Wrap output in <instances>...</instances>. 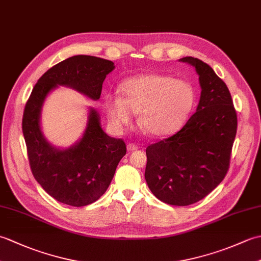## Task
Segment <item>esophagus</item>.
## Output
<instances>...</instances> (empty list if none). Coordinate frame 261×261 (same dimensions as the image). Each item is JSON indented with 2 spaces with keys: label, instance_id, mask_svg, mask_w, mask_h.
<instances>
[{
  "label": "esophagus",
  "instance_id": "34e87169",
  "mask_svg": "<svg viewBox=\"0 0 261 261\" xmlns=\"http://www.w3.org/2000/svg\"><path fill=\"white\" fill-rule=\"evenodd\" d=\"M126 148H127V150L129 151H135V150H138V149H139L140 147L137 145V143H129V145L126 146Z\"/></svg>",
  "mask_w": 261,
  "mask_h": 261
}]
</instances>
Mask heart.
Returning <instances> with one entry per match:
<instances>
[{"mask_svg":"<svg viewBox=\"0 0 261 261\" xmlns=\"http://www.w3.org/2000/svg\"><path fill=\"white\" fill-rule=\"evenodd\" d=\"M122 96L105 97V110L115 127L127 125L134 112H139V126L146 135L162 138L174 134L184 124L196 102L190 82L160 74H143L121 84Z\"/></svg>","mask_w":261,"mask_h":261,"instance_id":"b5f03b06","label":"heart"}]
</instances>
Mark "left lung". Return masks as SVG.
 <instances>
[{
	"instance_id": "8db88e82",
	"label": "left lung",
	"mask_w": 261,
	"mask_h": 261,
	"mask_svg": "<svg viewBox=\"0 0 261 261\" xmlns=\"http://www.w3.org/2000/svg\"><path fill=\"white\" fill-rule=\"evenodd\" d=\"M202 92L196 112L167 139L148 146L145 178L160 201L186 206L201 201L229 170L237 135V112L228 86L212 67L194 57Z\"/></svg>"
}]
</instances>
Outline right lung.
I'll return each instance as SVG.
<instances>
[{
  "label": "right lung",
  "instance_id": "right-lung-1",
  "mask_svg": "<svg viewBox=\"0 0 261 261\" xmlns=\"http://www.w3.org/2000/svg\"><path fill=\"white\" fill-rule=\"evenodd\" d=\"M113 69L111 60L86 55L69 57L38 80L25 104L22 132L32 175L60 203L80 207L101 197L126 153V147L122 139L105 134L99 114L91 108L81 140L69 148H56L47 141L40 127L43 102L58 86L71 87L96 101L101 96L105 77Z\"/></svg>",
  "mask_w": 261,
  "mask_h": 261
}]
</instances>
